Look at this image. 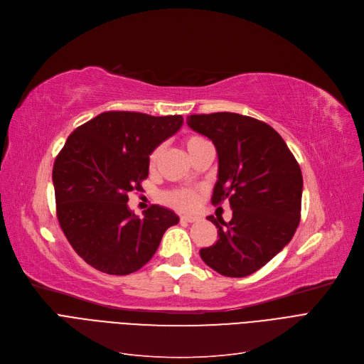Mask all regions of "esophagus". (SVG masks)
Segmentation results:
<instances>
[{
  "instance_id": "obj_1",
  "label": "esophagus",
  "mask_w": 364,
  "mask_h": 364,
  "mask_svg": "<svg viewBox=\"0 0 364 364\" xmlns=\"http://www.w3.org/2000/svg\"><path fill=\"white\" fill-rule=\"evenodd\" d=\"M201 219V216H198V215H194V213H188V215H182L181 216V220L182 222H197V220H200Z\"/></svg>"
}]
</instances>
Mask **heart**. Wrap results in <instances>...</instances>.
I'll return each mask as SVG.
<instances>
[{
  "instance_id": "heart-1",
  "label": "heart",
  "mask_w": 364,
  "mask_h": 364,
  "mask_svg": "<svg viewBox=\"0 0 364 364\" xmlns=\"http://www.w3.org/2000/svg\"><path fill=\"white\" fill-rule=\"evenodd\" d=\"M203 142H205V139H203L201 136H188L185 137L183 141V145H185V149L188 152V155H191L197 146H200ZM160 154H161V149L160 148H155L151 154H149V159H148V166L149 168L152 170L155 166H157V161L160 159ZM164 203L176 207V209H181V210H185V209H191V207L197 203L198 200V191H196V189H191V188H178V189H171V191L166 193L164 197H163Z\"/></svg>"
}]
</instances>
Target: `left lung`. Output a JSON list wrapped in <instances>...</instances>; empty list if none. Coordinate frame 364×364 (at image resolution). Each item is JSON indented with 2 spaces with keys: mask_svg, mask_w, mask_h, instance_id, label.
<instances>
[{
  "mask_svg": "<svg viewBox=\"0 0 364 364\" xmlns=\"http://www.w3.org/2000/svg\"><path fill=\"white\" fill-rule=\"evenodd\" d=\"M186 124L209 137L219 171L212 203L230 201L232 219L209 216L218 241L200 250L225 277H246L279 253L301 220L302 173L283 137L256 118L234 112L189 115Z\"/></svg>",
  "mask_w": 364,
  "mask_h": 364,
  "instance_id": "1",
  "label": "left lung"
}]
</instances>
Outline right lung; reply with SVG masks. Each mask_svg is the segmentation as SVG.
<instances>
[{
	"instance_id": "add662e5",
	"label": "right lung",
	"mask_w": 364,
	"mask_h": 364,
	"mask_svg": "<svg viewBox=\"0 0 364 364\" xmlns=\"http://www.w3.org/2000/svg\"><path fill=\"white\" fill-rule=\"evenodd\" d=\"M183 123L182 115L108 111L77 127L53 166L56 215L69 245L111 275L141 269L179 218L151 205L139 219L129 193L142 191L149 154Z\"/></svg>"
}]
</instances>
